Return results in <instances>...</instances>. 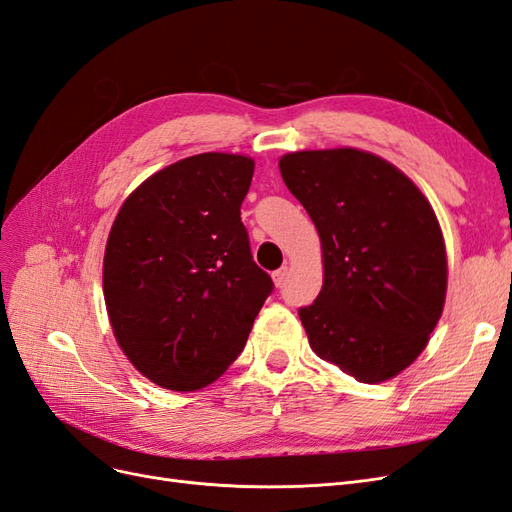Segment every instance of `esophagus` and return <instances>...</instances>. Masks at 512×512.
I'll list each match as a JSON object with an SVG mask.
<instances>
[{
	"instance_id": "esophagus-1",
	"label": "esophagus",
	"mask_w": 512,
	"mask_h": 512,
	"mask_svg": "<svg viewBox=\"0 0 512 512\" xmlns=\"http://www.w3.org/2000/svg\"><path fill=\"white\" fill-rule=\"evenodd\" d=\"M288 273H290V269H288V267H282V269H277V271L273 273V282H275V286H277V288L284 286V282L288 280Z\"/></svg>"
}]
</instances>
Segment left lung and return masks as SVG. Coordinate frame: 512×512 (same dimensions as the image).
<instances>
[{
  "label": "left lung",
  "mask_w": 512,
  "mask_h": 512,
  "mask_svg": "<svg viewBox=\"0 0 512 512\" xmlns=\"http://www.w3.org/2000/svg\"><path fill=\"white\" fill-rule=\"evenodd\" d=\"M280 173L322 243V290L299 309L309 346L359 382L397 376L427 346L446 297L429 200L399 168L350 147L286 153Z\"/></svg>",
  "instance_id": "8db88e82"
}]
</instances>
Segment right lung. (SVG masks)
<instances>
[{"instance_id":"1","label":"right lung","mask_w":512,"mask_h":512,"mask_svg":"<svg viewBox=\"0 0 512 512\" xmlns=\"http://www.w3.org/2000/svg\"><path fill=\"white\" fill-rule=\"evenodd\" d=\"M252 175V158L198 153L138 185L113 222L106 312L130 363L162 389L218 380L273 292L241 222Z\"/></svg>"}]
</instances>
